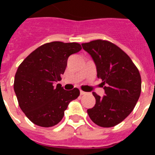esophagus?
<instances>
[{
    "label": "esophagus",
    "instance_id": "esophagus-1",
    "mask_svg": "<svg viewBox=\"0 0 155 155\" xmlns=\"http://www.w3.org/2000/svg\"><path fill=\"white\" fill-rule=\"evenodd\" d=\"M86 94V92H84V91H81V95H84V94Z\"/></svg>",
    "mask_w": 155,
    "mask_h": 155
}]
</instances>
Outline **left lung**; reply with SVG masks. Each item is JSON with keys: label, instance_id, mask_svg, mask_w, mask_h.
Masks as SVG:
<instances>
[{"label": "left lung", "instance_id": "8db88e82", "mask_svg": "<svg viewBox=\"0 0 155 155\" xmlns=\"http://www.w3.org/2000/svg\"><path fill=\"white\" fill-rule=\"evenodd\" d=\"M81 45L93 58L105 93L101 97L93 92L95 104L88 114L99 126H115L132 112L140 98V71L130 56L110 41L95 40Z\"/></svg>", "mask_w": 155, "mask_h": 155}]
</instances>
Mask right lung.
Listing matches in <instances>:
<instances>
[{"label": "right lung", "mask_w": 155, "mask_h": 155, "mask_svg": "<svg viewBox=\"0 0 155 155\" xmlns=\"http://www.w3.org/2000/svg\"><path fill=\"white\" fill-rule=\"evenodd\" d=\"M76 42L52 41L32 51L19 65L14 80V91L25 116L41 127H52L61 121L69 103L80 95L74 88L65 91L61 84L70 55L81 51Z\"/></svg>", "instance_id": "1"}]
</instances>
